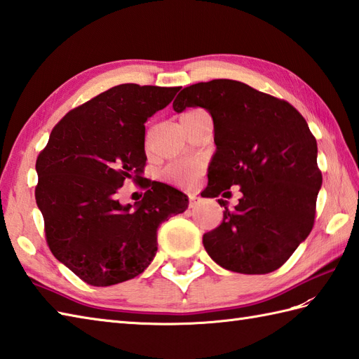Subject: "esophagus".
Returning a JSON list of instances; mask_svg holds the SVG:
<instances>
[{"mask_svg": "<svg viewBox=\"0 0 359 359\" xmlns=\"http://www.w3.org/2000/svg\"><path fill=\"white\" fill-rule=\"evenodd\" d=\"M199 203H201V199H199V197H196V196H191V197H189V208H196L197 205H199Z\"/></svg>", "mask_w": 359, "mask_h": 359, "instance_id": "obj_1", "label": "esophagus"}]
</instances>
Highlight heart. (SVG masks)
<instances>
[{"instance_id": "heart-1", "label": "heart", "mask_w": 359, "mask_h": 359, "mask_svg": "<svg viewBox=\"0 0 359 359\" xmlns=\"http://www.w3.org/2000/svg\"><path fill=\"white\" fill-rule=\"evenodd\" d=\"M197 174H199V165L188 158L175 160L163 170L165 177L179 185H191Z\"/></svg>"}]
</instances>
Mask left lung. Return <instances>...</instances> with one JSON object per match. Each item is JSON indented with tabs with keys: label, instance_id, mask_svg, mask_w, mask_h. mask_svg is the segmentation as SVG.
<instances>
[{
	"label": "left lung",
	"instance_id": "8db88e82",
	"mask_svg": "<svg viewBox=\"0 0 359 359\" xmlns=\"http://www.w3.org/2000/svg\"><path fill=\"white\" fill-rule=\"evenodd\" d=\"M172 108H203L215 123L216 152L202 196L241 187L233 211L219 199L224 220L203 234L207 253L236 273L278 270L313 228L323 185L316 139L306 118L290 103L236 80L187 86Z\"/></svg>",
	"mask_w": 359,
	"mask_h": 359
}]
</instances>
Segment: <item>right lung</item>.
<instances>
[{"label":"right lung","mask_w":359,"mask_h":359,"mask_svg":"<svg viewBox=\"0 0 359 359\" xmlns=\"http://www.w3.org/2000/svg\"><path fill=\"white\" fill-rule=\"evenodd\" d=\"M180 88L114 86L69 111L36 158L35 199L48 245L89 285L139 276L157 251V228L188 208L177 188L144 179L140 202L120 203L126 179L143 180L144 121Z\"/></svg>","instance_id":"obj_1"}]
</instances>
